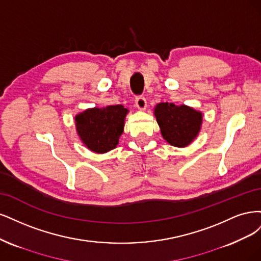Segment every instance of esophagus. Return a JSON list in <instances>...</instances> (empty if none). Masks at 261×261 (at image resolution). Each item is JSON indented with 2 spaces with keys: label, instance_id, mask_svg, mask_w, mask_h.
I'll return each mask as SVG.
<instances>
[{
  "label": "esophagus",
  "instance_id": "obj_1",
  "mask_svg": "<svg viewBox=\"0 0 261 261\" xmlns=\"http://www.w3.org/2000/svg\"><path fill=\"white\" fill-rule=\"evenodd\" d=\"M136 106L140 109V111H144L146 108V99L143 96H138L136 98Z\"/></svg>",
  "mask_w": 261,
  "mask_h": 261
}]
</instances>
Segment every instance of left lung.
<instances>
[{"label": "left lung", "instance_id": "8db88e82", "mask_svg": "<svg viewBox=\"0 0 261 261\" xmlns=\"http://www.w3.org/2000/svg\"><path fill=\"white\" fill-rule=\"evenodd\" d=\"M163 138L175 147H186L199 133L203 114L187 105L159 103L154 109Z\"/></svg>", "mask_w": 261, "mask_h": 261}]
</instances>
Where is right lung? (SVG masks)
Returning <instances> with one entry per match:
<instances>
[{"label": "right lung", "instance_id": "obj_1", "mask_svg": "<svg viewBox=\"0 0 261 261\" xmlns=\"http://www.w3.org/2000/svg\"><path fill=\"white\" fill-rule=\"evenodd\" d=\"M128 112L122 105L86 109L75 116V130L90 150L104 154L118 144Z\"/></svg>", "mask_w": 261, "mask_h": 261}]
</instances>
